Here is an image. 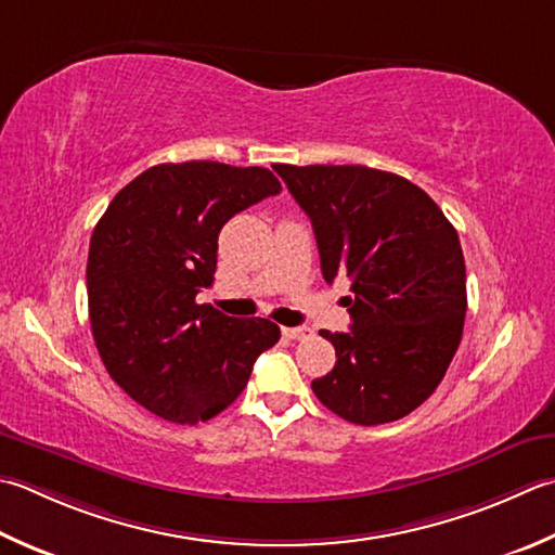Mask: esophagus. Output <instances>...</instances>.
<instances>
[{"label": "esophagus", "mask_w": 555, "mask_h": 555, "mask_svg": "<svg viewBox=\"0 0 555 555\" xmlns=\"http://www.w3.org/2000/svg\"><path fill=\"white\" fill-rule=\"evenodd\" d=\"M281 332H284L286 339H296V341H302L308 339V336H312L310 327H284Z\"/></svg>", "instance_id": "1"}]
</instances>
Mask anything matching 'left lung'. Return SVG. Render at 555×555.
Returning <instances> with one entry per match:
<instances>
[{
  "label": "left lung",
  "instance_id": "obj_1",
  "mask_svg": "<svg viewBox=\"0 0 555 555\" xmlns=\"http://www.w3.org/2000/svg\"><path fill=\"white\" fill-rule=\"evenodd\" d=\"M310 216L327 284L351 279V330L332 371L312 379L324 406L358 426L404 418L448 373L462 341L466 269L454 225L418 184L367 166H276Z\"/></svg>",
  "mask_w": 555,
  "mask_h": 555
}]
</instances>
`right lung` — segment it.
<instances>
[{
  "mask_svg": "<svg viewBox=\"0 0 555 555\" xmlns=\"http://www.w3.org/2000/svg\"><path fill=\"white\" fill-rule=\"evenodd\" d=\"M279 192L267 168L160 163L119 190L95 223L86 264L95 349L151 414L214 418L243 392L257 356L279 341L274 322L235 320L194 300L214 284L225 221Z\"/></svg>",
  "mask_w": 555,
  "mask_h": 555,
  "instance_id": "right-lung-1",
  "label": "right lung"
}]
</instances>
